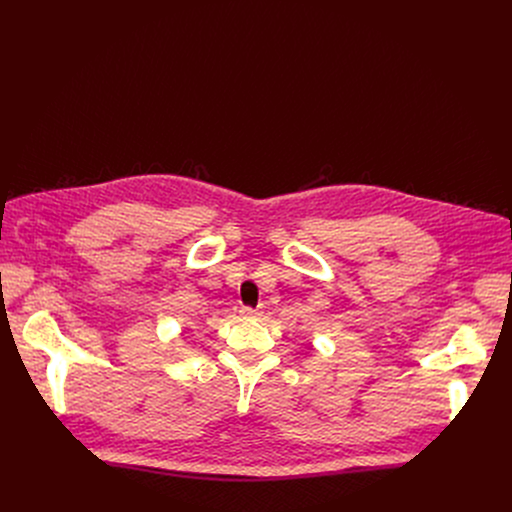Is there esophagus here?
I'll return each instance as SVG.
<instances>
[{
	"mask_svg": "<svg viewBox=\"0 0 512 512\" xmlns=\"http://www.w3.org/2000/svg\"><path fill=\"white\" fill-rule=\"evenodd\" d=\"M239 314L243 316V318H255L259 312L255 310V308H249V306H243L241 310H239Z\"/></svg>",
	"mask_w": 512,
	"mask_h": 512,
	"instance_id": "obj_1",
	"label": "esophagus"
}]
</instances>
